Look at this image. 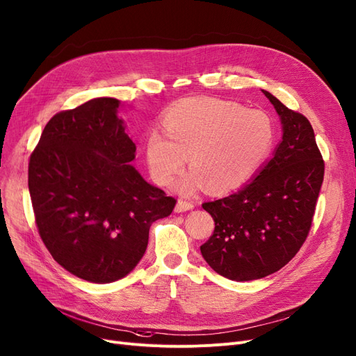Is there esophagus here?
Masks as SVG:
<instances>
[{"instance_id": "esophagus-1", "label": "esophagus", "mask_w": 356, "mask_h": 356, "mask_svg": "<svg viewBox=\"0 0 356 356\" xmlns=\"http://www.w3.org/2000/svg\"><path fill=\"white\" fill-rule=\"evenodd\" d=\"M193 207H195V205H193L192 202H189V200L179 199V200H177V204H176L175 211H176V212H186V211L193 209Z\"/></svg>"}]
</instances>
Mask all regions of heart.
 <instances>
[{
    "label": "heart",
    "mask_w": 356,
    "mask_h": 356,
    "mask_svg": "<svg viewBox=\"0 0 356 356\" xmlns=\"http://www.w3.org/2000/svg\"><path fill=\"white\" fill-rule=\"evenodd\" d=\"M164 135L147 141L149 172L167 186L181 172L186 157L193 168L176 188L192 195L207 184L213 193H228L249 181L269 157L275 129L268 115L218 99H186L165 115Z\"/></svg>",
    "instance_id": "heart-1"
}]
</instances>
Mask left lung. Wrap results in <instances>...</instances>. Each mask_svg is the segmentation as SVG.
Wrapping results in <instances>:
<instances>
[{"mask_svg": "<svg viewBox=\"0 0 356 356\" xmlns=\"http://www.w3.org/2000/svg\"><path fill=\"white\" fill-rule=\"evenodd\" d=\"M261 91L281 118V144L243 189L202 204L215 229L200 253L231 281L260 280L298 253L310 233L324 176L312 123Z\"/></svg>", "mask_w": 356, "mask_h": 356, "instance_id": "left-lung-1", "label": "left lung"}]
</instances>
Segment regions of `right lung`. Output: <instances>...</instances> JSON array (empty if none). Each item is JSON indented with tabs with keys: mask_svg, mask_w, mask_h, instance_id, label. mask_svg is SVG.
Returning a JSON list of instances; mask_svg holds the SVG:
<instances>
[{
	"mask_svg": "<svg viewBox=\"0 0 356 356\" xmlns=\"http://www.w3.org/2000/svg\"><path fill=\"white\" fill-rule=\"evenodd\" d=\"M119 104L99 97L56 113L29 161L42 241L60 266L95 284L127 276L147 250L151 224L176 205L131 164L136 147Z\"/></svg>",
	"mask_w": 356,
	"mask_h": 356,
	"instance_id": "add662e5",
	"label": "right lung"
}]
</instances>
